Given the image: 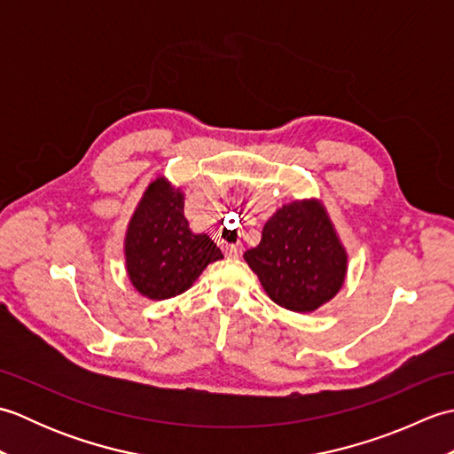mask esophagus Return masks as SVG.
Segmentation results:
<instances>
[{"label": "esophagus", "instance_id": "34e87169", "mask_svg": "<svg viewBox=\"0 0 454 454\" xmlns=\"http://www.w3.org/2000/svg\"><path fill=\"white\" fill-rule=\"evenodd\" d=\"M226 255L230 259H238L239 255H242V247H239V246H226Z\"/></svg>", "mask_w": 454, "mask_h": 454}]
</instances>
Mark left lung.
I'll return each mask as SVG.
<instances>
[{
	"label": "left lung",
	"instance_id": "1",
	"mask_svg": "<svg viewBox=\"0 0 454 454\" xmlns=\"http://www.w3.org/2000/svg\"><path fill=\"white\" fill-rule=\"evenodd\" d=\"M273 302L293 312H314L340 293L347 254L325 208L294 200L265 222L262 242L244 254Z\"/></svg>",
	"mask_w": 454,
	"mask_h": 454
}]
</instances>
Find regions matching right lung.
I'll return each instance as SVG.
<instances>
[{
  "label": "right lung",
  "instance_id": "right-lung-1",
  "mask_svg": "<svg viewBox=\"0 0 454 454\" xmlns=\"http://www.w3.org/2000/svg\"><path fill=\"white\" fill-rule=\"evenodd\" d=\"M183 207V192L160 177L130 218L124 238L127 271L134 288L152 301L185 293L208 263L222 259L207 234L191 232Z\"/></svg>",
  "mask_w": 454,
  "mask_h": 454
}]
</instances>
